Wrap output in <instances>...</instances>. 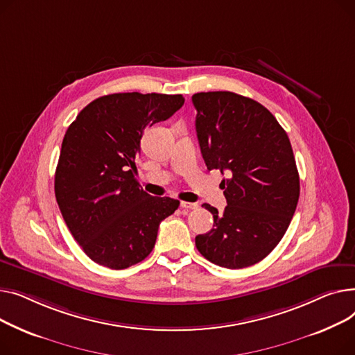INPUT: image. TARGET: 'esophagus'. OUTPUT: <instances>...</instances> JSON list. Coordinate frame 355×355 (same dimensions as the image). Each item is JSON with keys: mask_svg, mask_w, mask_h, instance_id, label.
<instances>
[{"mask_svg": "<svg viewBox=\"0 0 355 355\" xmlns=\"http://www.w3.org/2000/svg\"><path fill=\"white\" fill-rule=\"evenodd\" d=\"M180 206L184 207V209H198V207H199V205L195 203V202H182Z\"/></svg>", "mask_w": 355, "mask_h": 355, "instance_id": "esophagus-1", "label": "esophagus"}]
</instances>
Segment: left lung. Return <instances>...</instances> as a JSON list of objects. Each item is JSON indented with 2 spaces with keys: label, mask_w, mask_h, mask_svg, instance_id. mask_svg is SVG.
<instances>
[{
  "label": "left lung",
  "mask_w": 355,
  "mask_h": 355,
  "mask_svg": "<svg viewBox=\"0 0 355 355\" xmlns=\"http://www.w3.org/2000/svg\"><path fill=\"white\" fill-rule=\"evenodd\" d=\"M196 135L206 168L226 172L227 206L214 227L198 235V251L215 265L239 269L258 263L279 243L300 198V175L286 132L261 103L232 92L192 96Z\"/></svg>",
  "instance_id": "8db88e82"
}]
</instances>
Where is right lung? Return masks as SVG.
<instances>
[{
  "label": "right lung",
  "instance_id": "obj_1",
  "mask_svg": "<svg viewBox=\"0 0 355 355\" xmlns=\"http://www.w3.org/2000/svg\"><path fill=\"white\" fill-rule=\"evenodd\" d=\"M182 94L114 93L98 97L70 124L54 178L62 218L85 254L126 269L155 248L157 229L179 200L146 193L136 180L143 132L173 116Z\"/></svg>",
  "mask_w": 355,
  "mask_h": 355
}]
</instances>
